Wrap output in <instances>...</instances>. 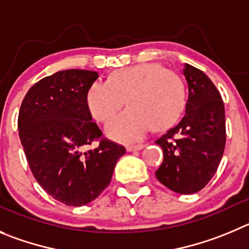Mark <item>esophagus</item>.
<instances>
[{
  "instance_id": "1",
  "label": "esophagus",
  "mask_w": 249,
  "mask_h": 249,
  "mask_svg": "<svg viewBox=\"0 0 249 249\" xmlns=\"http://www.w3.org/2000/svg\"><path fill=\"white\" fill-rule=\"evenodd\" d=\"M145 147V145L143 143H138V145H127L126 146V150L129 151V152H131V151H138V150H141V148Z\"/></svg>"
}]
</instances>
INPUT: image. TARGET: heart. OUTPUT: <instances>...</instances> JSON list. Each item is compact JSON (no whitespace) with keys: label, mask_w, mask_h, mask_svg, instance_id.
<instances>
[{"label":"heart","mask_w":249,"mask_h":249,"mask_svg":"<svg viewBox=\"0 0 249 249\" xmlns=\"http://www.w3.org/2000/svg\"><path fill=\"white\" fill-rule=\"evenodd\" d=\"M127 110L107 125L114 140H140L148 129L164 130L182 115L187 94L182 78L157 64H142L113 72L108 82H97L87 93L92 117L107 123L124 107Z\"/></svg>","instance_id":"heart-1"}]
</instances>
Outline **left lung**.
Here are the masks:
<instances>
[{
    "label": "left lung",
    "instance_id": "left-lung-1",
    "mask_svg": "<svg viewBox=\"0 0 249 249\" xmlns=\"http://www.w3.org/2000/svg\"><path fill=\"white\" fill-rule=\"evenodd\" d=\"M183 73L189 88L185 114L156 140L163 150L156 178L173 192L193 194L217 171L226 143V120L221 94L210 78L189 64Z\"/></svg>",
    "mask_w": 249,
    "mask_h": 249
}]
</instances>
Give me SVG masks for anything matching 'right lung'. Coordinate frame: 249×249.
<instances>
[{"label": "right lung", "instance_id": "obj_1", "mask_svg": "<svg viewBox=\"0 0 249 249\" xmlns=\"http://www.w3.org/2000/svg\"><path fill=\"white\" fill-rule=\"evenodd\" d=\"M98 72L65 70L28 90L18 115L19 139L30 171L55 200L70 206L90 203L109 185L126 151L103 138L87 107ZM98 141L94 150L83 151Z\"/></svg>", "mask_w": 249, "mask_h": 249}]
</instances>
